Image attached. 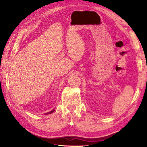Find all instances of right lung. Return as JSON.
<instances>
[{"instance_id": "1", "label": "right lung", "mask_w": 147, "mask_h": 147, "mask_svg": "<svg viewBox=\"0 0 147 147\" xmlns=\"http://www.w3.org/2000/svg\"><path fill=\"white\" fill-rule=\"evenodd\" d=\"M54 109H53V110L52 111H51V112H47V113H45V114H52V112H54Z\"/></svg>"}]
</instances>
